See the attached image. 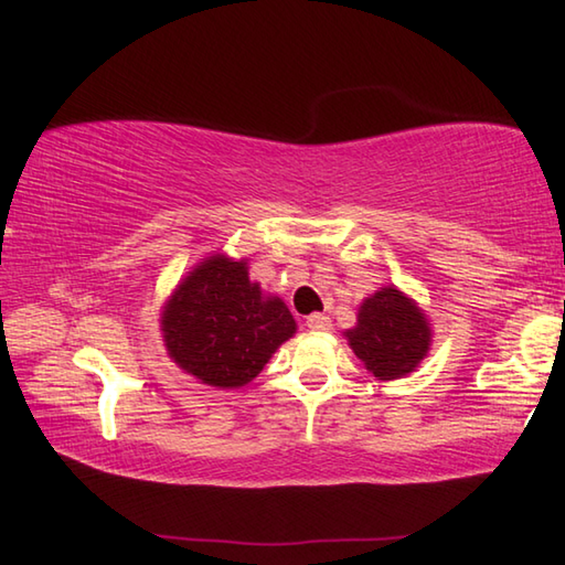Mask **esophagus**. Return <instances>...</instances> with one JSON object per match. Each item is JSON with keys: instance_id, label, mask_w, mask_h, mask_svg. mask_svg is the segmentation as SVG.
<instances>
[{"instance_id": "obj_1", "label": "esophagus", "mask_w": 565, "mask_h": 565, "mask_svg": "<svg viewBox=\"0 0 565 565\" xmlns=\"http://www.w3.org/2000/svg\"><path fill=\"white\" fill-rule=\"evenodd\" d=\"M306 326H309L316 333H326V331H331V318L323 313H311L309 318H306Z\"/></svg>"}]
</instances>
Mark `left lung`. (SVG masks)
<instances>
[{
	"label": "left lung",
	"instance_id": "left-lung-1",
	"mask_svg": "<svg viewBox=\"0 0 565 565\" xmlns=\"http://www.w3.org/2000/svg\"><path fill=\"white\" fill-rule=\"evenodd\" d=\"M343 335L375 381H397L427 358L433 323L415 299L390 284L363 299L355 326Z\"/></svg>",
	"mask_w": 565,
	"mask_h": 565
}]
</instances>
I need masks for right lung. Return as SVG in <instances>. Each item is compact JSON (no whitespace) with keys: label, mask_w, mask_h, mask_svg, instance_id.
I'll return each mask as SVG.
<instances>
[{"label":"right lung","mask_w":565,"mask_h":565,"mask_svg":"<svg viewBox=\"0 0 565 565\" xmlns=\"http://www.w3.org/2000/svg\"><path fill=\"white\" fill-rule=\"evenodd\" d=\"M247 264L222 252L204 256L160 311L170 361L204 385L234 390L252 383L296 333L291 311L249 279Z\"/></svg>","instance_id":"right-lung-1"}]
</instances>
